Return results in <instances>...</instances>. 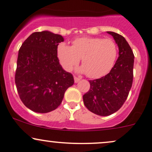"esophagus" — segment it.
I'll list each match as a JSON object with an SVG mask.
<instances>
[{"instance_id": "esophagus-1", "label": "esophagus", "mask_w": 152, "mask_h": 152, "mask_svg": "<svg viewBox=\"0 0 152 152\" xmlns=\"http://www.w3.org/2000/svg\"><path fill=\"white\" fill-rule=\"evenodd\" d=\"M80 80H81L80 78L76 77V76H74V81H75V83H78Z\"/></svg>"}]
</instances>
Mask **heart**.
Wrapping results in <instances>:
<instances>
[{
	"instance_id": "1",
	"label": "heart",
	"mask_w": 152,
	"mask_h": 152,
	"mask_svg": "<svg viewBox=\"0 0 152 152\" xmlns=\"http://www.w3.org/2000/svg\"><path fill=\"white\" fill-rule=\"evenodd\" d=\"M117 54V46L112 39L100 37L78 38L71 47L60 43L57 48V57L65 71H71L81 58L83 66L79 71L92 79L104 76L111 71Z\"/></svg>"
}]
</instances>
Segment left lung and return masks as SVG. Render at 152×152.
Returning a JSON list of instances; mask_svg holds the SVG:
<instances>
[{
	"mask_svg": "<svg viewBox=\"0 0 152 152\" xmlns=\"http://www.w3.org/2000/svg\"><path fill=\"white\" fill-rule=\"evenodd\" d=\"M119 47V57L105 76L89 80L90 88L83 95L87 109L99 116H109L117 111L127 100L133 79L134 55L121 35L108 31Z\"/></svg>",
	"mask_w": 152,
	"mask_h": 152,
	"instance_id": "8db88e82",
	"label": "left lung"
}]
</instances>
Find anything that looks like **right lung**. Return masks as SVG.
I'll list each match as a JSON object with an SVG mask.
<instances>
[{"label": "right lung", "instance_id": "1", "mask_svg": "<svg viewBox=\"0 0 152 152\" xmlns=\"http://www.w3.org/2000/svg\"><path fill=\"white\" fill-rule=\"evenodd\" d=\"M63 41V36L48 30L35 32L19 50L15 84L22 102L34 112L56 109L74 83L59 63L57 48Z\"/></svg>", "mask_w": 152, "mask_h": 152}]
</instances>
